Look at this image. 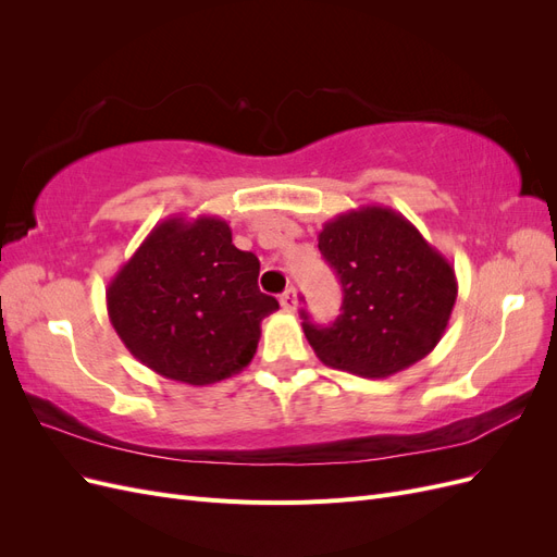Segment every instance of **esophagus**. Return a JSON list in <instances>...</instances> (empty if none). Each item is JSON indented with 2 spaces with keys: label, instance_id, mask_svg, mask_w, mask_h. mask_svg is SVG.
Returning <instances> with one entry per match:
<instances>
[{
  "label": "esophagus",
  "instance_id": "obj_1",
  "mask_svg": "<svg viewBox=\"0 0 557 557\" xmlns=\"http://www.w3.org/2000/svg\"><path fill=\"white\" fill-rule=\"evenodd\" d=\"M297 305H299V299H297V290H295L293 285H290V288L281 295V307H283L285 311H295V309H297Z\"/></svg>",
  "mask_w": 557,
  "mask_h": 557
}]
</instances>
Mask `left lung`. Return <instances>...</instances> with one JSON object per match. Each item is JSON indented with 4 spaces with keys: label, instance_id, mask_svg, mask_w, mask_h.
<instances>
[{
    "label": "left lung",
    "instance_id": "obj_1",
    "mask_svg": "<svg viewBox=\"0 0 557 557\" xmlns=\"http://www.w3.org/2000/svg\"><path fill=\"white\" fill-rule=\"evenodd\" d=\"M318 248L344 288L342 315L318 327L301 311V327L327 367L385 379L440 344L458 278L401 213L376 205L339 213L320 230Z\"/></svg>",
    "mask_w": 557,
    "mask_h": 557
}]
</instances>
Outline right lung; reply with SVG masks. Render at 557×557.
I'll return each instance as SVG.
<instances>
[{"mask_svg":"<svg viewBox=\"0 0 557 557\" xmlns=\"http://www.w3.org/2000/svg\"><path fill=\"white\" fill-rule=\"evenodd\" d=\"M260 262L215 215L153 227L107 288L113 330L156 374L209 385L239 374L278 301L258 288Z\"/></svg>","mask_w":557,"mask_h":557,"instance_id":"add662e5","label":"right lung"}]
</instances>
